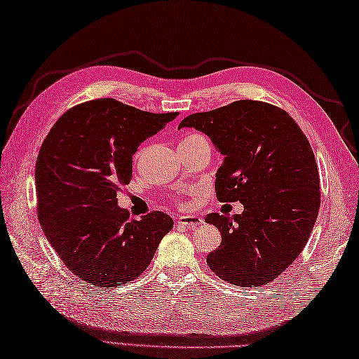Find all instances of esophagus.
<instances>
[{"instance_id":"34e87169","label":"esophagus","mask_w":359,"mask_h":359,"mask_svg":"<svg viewBox=\"0 0 359 359\" xmlns=\"http://www.w3.org/2000/svg\"><path fill=\"white\" fill-rule=\"evenodd\" d=\"M203 217L198 216V215H187V216H180L178 224L181 225H186V226H198L203 224Z\"/></svg>"}]
</instances>
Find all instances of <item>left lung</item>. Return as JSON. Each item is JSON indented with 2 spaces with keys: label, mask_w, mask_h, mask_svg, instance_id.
I'll return each instance as SVG.
<instances>
[{
  "label": "left lung",
  "mask_w": 359,
  "mask_h": 359,
  "mask_svg": "<svg viewBox=\"0 0 359 359\" xmlns=\"http://www.w3.org/2000/svg\"><path fill=\"white\" fill-rule=\"evenodd\" d=\"M181 128L212 140L224 156L216 196L243 205L242 215L205 217L222 236L207 265L236 286L274 280L299 257L318 216L320 178L308 138L286 111L256 100L191 114Z\"/></svg>",
  "instance_id": "8db88e82"
}]
</instances>
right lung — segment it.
Returning a JSON list of instances; mask_svg holds the SVG:
<instances>
[{"label":"right lung","instance_id":"right-lung-1","mask_svg":"<svg viewBox=\"0 0 359 359\" xmlns=\"http://www.w3.org/2000/svg\"><path fill=\"white\" fill-rule=\"evenodd\" d=\"M177 116L99 99L67 111L43 140L34 169L39 222L86 283L111 290L134 280L172 230L163 212L130 219L117 194L133 177L138 146Z\"/></svg>","mask_w":359,"mask_h":359}]
</instances>
